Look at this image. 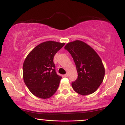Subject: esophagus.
Masks as SVG:
<instances>
[{"label":"esophagus","mask_w":125,"mask_h":125,"mask_svg":"<svg viewBox=\"0 0 125 125\" xmlns=\"http://www.w3.org/2000/svg\"><path fill=\"white\" fill-rule=\"evenodd\" d=\"M64 77H68V73H66L65 74H64Z\"/></svg>","instance_id":"esophagus-1"}]
</instances>
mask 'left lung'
I'll list each match as a JSON object with an SVG mask.
<instances>
[{
	"label": "left lung",
	"instance_id": "left-lung-1",
	"mask_svg": "<svg viewBox=\"0 0 125 125\" xmlns=\"http://www.w3.org/2000/svg\"><path fill=\"white\" fill-rule=\"evenodd\" d=\"M72 56L78 77L72 83L73 90L82 95L91 94L103 81L105 68L97 53L81 40L69 42L64 47Z\"/></svg>",
	"mask_w": 125,
	"mask_h": 125
}]
</instances>
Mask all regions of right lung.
Instances as JSON below:
<instances>
[{"instance_id": "1", "label": "right lung", "mask_w": 125, "mask_h": 125, "mask_svg": "<svg viewBox=\"0 0 125 125\" xmlns=\"http://www.w3.org/2000/svg\"><path fill=\"white\" fill-rule=\"evenodd\" d=\"M64 42L48 41L34 48L25 58L23 65L25 84L36 97L47 99L59 88L61 77L56 73L53 57Z\"/></svg>"}]
</instances>
